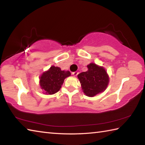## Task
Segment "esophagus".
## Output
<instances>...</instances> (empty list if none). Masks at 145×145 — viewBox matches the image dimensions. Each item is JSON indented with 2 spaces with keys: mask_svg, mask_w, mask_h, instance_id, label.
Wrapping results in <instances>:
<instances>
[{
  "mask_svg": "<svg viewBox=\"0 0 145 145\" xmlns=\"http://www.w3.org/2000/svg\"><path fill=\"white\" fill-rule=\"evenodd\" d=\"M78 74V72H75L72 73V75L74 76H76Z\"/></svg>",
  "mask_w": 145,
  "mask_h": 145,
  "instance_id": "34e87169",
  "label": "esophagus"
}]
</instances>
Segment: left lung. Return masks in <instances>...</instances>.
<instances>
[{
    "instance_id": "left-lung-1",
    "label": "left lung",
    "mask_w": 145,
    "mask_h": 145,
    "mask_svg": "<svg viewBox=\"0 0 145 145\" xmlns=\"http://www.w3.org/2000/svg\"><path fill=\"white\" fill-rule=\"evenodd\" d=\"M87 72L78 75L83 91L86 96L93 97L103 92L109 84V76L105 68L94 63L87 65Z\"/></svg>"
}]
</instances>
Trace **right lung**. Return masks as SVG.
<instances>
[{
    "label": "right lung",
    "instance_id": "add662e5",
    "mask_svg": "<svg viewBox=\"0 0 145 145\" xmlns=\"http://www.w3.org/2000/svg\"><path fill=\"white\" fill-rule=\"evenodd\" d=\"M71 75L69 71L61 70L60 67L52 66L40 76L39 84L47 95H53L60 90L64 80Z\"/></svg>",
    "mask_w": 145,
    "mask_h": 145
}]
</instances>
